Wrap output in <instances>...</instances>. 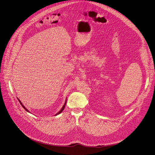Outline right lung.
Returning <instances> with one entry per match:
<instances>
[{"instance_id": "obj_1", "label": "right lung", "mask_w": 155, "mask_h": 155, "mask_svg": "<svg viewBox=\"0 0 155 155\" xmlns=\"http://www.w3.org/2000/svg\"><path fill=\"white\" fill-rule=\"evenodd\" d=\"M18 101H19V103H20V104H21V105H22V107H23V108H25V110H26V111H27V112H29V110H28V109H27V108H26V107H25V106H24V105H23V104H22V103H21V101H19V99H18ZM65 104H66V101H65V103H64V105H63V107H62V108H61V110H60V111H59V112H58V113H57V114H56V115H58V114H61V112H62V111H63V110H64V107H65Z\"/></svg>"}]
</instances>
